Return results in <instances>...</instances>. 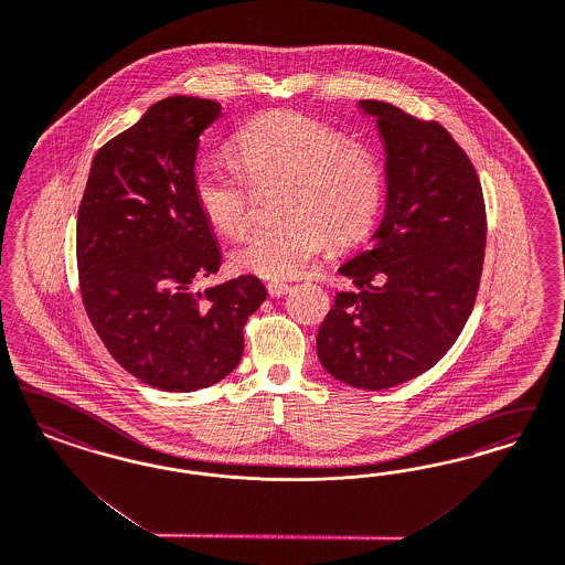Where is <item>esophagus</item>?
<instances>
[{
  "instance_id": "obj_1",
  "label": "esophagus",
  "mask_w": 565,
  "mask_h": 565,
  "mask_svg": "<svg viewBox=\"0 0 565 565\" xmlns=\"http://www.w3.org/2000/svg\"><path fill=\"white\" fill-rule=\"evenodd\" d=\"M292 290V286H288V284H281V281H271V284H267V292L273 298H281L284 294H288Z\"/></svg>"
}]
</instances>
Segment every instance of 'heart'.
Instances as JSON below:
<instances>
[{
    "label": "heart",
    "mask_w": 565,
    "mask_h": 565,
    "mask_svg": "<svg viewBox=\"0 0 565 565\" xmlns=\"http://www.w3.org/2000/svg\"><path fill=\"white\" fill-rule=\"evenodd\" d=\"M232 160L211 156L195 171L198 204L216 230L244 234L253 223L254 184L281 183L277 213L234 253L237 269L263 279H288L309 267L333 242L370 230L382 202L375 158L317 118L275 113L256 118L235 137ZM249 175L246 177L245 173Z\"/></svg>",
    "instance_id": "1"
}]
</instances>
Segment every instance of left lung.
<instances>
[{
	"label": "left lung",
	"mask_w": 565,
	"mask_h": 565,
	"mask_svg": "<svg viewBox=\"0 0 565 565\" xmlns=\"http://www.w3.org/2000/svg\"><path fill=\"white\" fill-rule=\"evenodd\" d=\"M384 146L386 206L371 248L338 271L317 333L321 365L352 388L398 386L431 370L463 330L482 275L487 214L466 152L438 122L361 99Z\"/></svg>",
	"instance_id": "8db88e82"
}]
</instances>
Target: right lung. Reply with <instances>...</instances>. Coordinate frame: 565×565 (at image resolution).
Here are the masks:
<instances>
[{
    "mask_svg": "<svg viewBox=\"0 0 565 565\" xmlns=\"http://www.w3.org/2000/svg\"><path fill=\"white\" fill-rule=\"evenodd\" d=\"M221 104L160 99L94 156L77 218L81 296L122 370L167 392L209 388L239 365L267 290L239 275L206 290L221 248L195 195L200 134Z\"/></svg>",
    "mask_w": 565,
    "mask_h": 565,
    "instance_id": "obj_1",
    "label": "right lung"
}]
</instances>
